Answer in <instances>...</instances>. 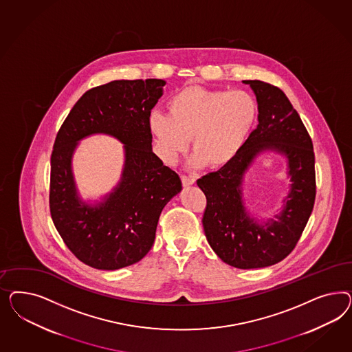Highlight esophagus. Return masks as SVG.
<instances>
[{
	"mask_svg": "<svg viewBox=\"0 0 352 352\" xmlns=\"http://www.w3.org/2000/svg\"><path fill=\"white\" fill-rule=\"evenodd\" d=\"M195 182H196L195 177H191V175H188V177H187V175H182V183H183L184 187L192 186Z\"/></svg>",
	"mask_w": 352,
	"mask_h": 352,
	"instance_id": "esophagus-1",
	"label": "esophagus"
}]
</instances>
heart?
Wrapping results in <instances>:
<instances>
[{
	"label": "heart",
	"instance_id": "1",
	"mask_svg": "<svg viewBox=\"0 0 352 352\" xmlns=\"http://www.w3.org/2000/svg\"><path fill=\"white\" fill-rule=\"evenodd\" d=\"M168 115L152 112L149 133L162 160L174 164L192 138L195 166L219 169L244 148L256 125L258 107L243 90L187 86L168 100Z\"/></svg>",
	"mask_w": 352,
	"mask_h": 352
}]
</instances>
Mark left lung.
<instances>
[{
    "label": "left lung",
    "mask_w": 352,
    "mask_h": 352,
    "mask_svg": "<svg viewBox=\"0 0 352 352\" xmlns=\"http://www.w3.org/2000/svg\"><path fill=\"white\" fill-rule=\"evenodd\" d=\"M256 96L258 125L234 160L197 179L206 196L204 231L224 263L249 270L283 261L303 232L315 203L312 140L287 96L259 80H245ZM266 153L286 159L289 190L274 217H256L245 205V173Z\"/></svg>",
    "instance_id": "8db88e82"
}]
</instances>
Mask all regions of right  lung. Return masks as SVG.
Here are the masks:
<instances>
[{"mask_svg": "<svg viewBox=\"0 0 352 352\" xmlns=\"http://www.w3.org/2000/svg\"><path fill=\"white\" fill-rule=\"evenodd\" d=\"M164 80H116L81 96L59 130L52 153L50 213L65 245L81 262L113 271L139 262L153 245L165 205L182 191L179 175L152 151L151 109ZM96 133L124 146L118 184L99 199H84L72 161L79 142Z\"/></svg>", "mask_w": 352, "mask_h": 352, "instance_id": "obj_1", "label": "right lung"}]
</instances>
